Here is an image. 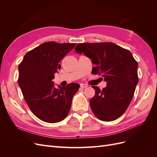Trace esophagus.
<instances>
[{
	"label": "esophagus",
	"instance_id": "1",
	"mask_svg": "<svg viewBox=\"0 0 157 157\" xmlns=\"http://www.w3.org/2000/svg\"><path fill=\"white\" fill-rule=\"evenodd\" d=\"M88 86V85L86 84H80V87L81 88H87Z\"/></svg>",
	"mask_w": 157,
	"mask_h": 157
}]
</instances>
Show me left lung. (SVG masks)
<instances>
[{"label":"left lung","mask_w":157,"mask_h":157,"mask_svg":"<svg viewBox=\"0 0 157 157\" xmlns=\"http://www.w3.org/2000/svg\"><path fill=\"white\" fill-rule=\"evenodd\" d=\"M96 65L93 74L101 75L107 86L95 89L90 105L98 119L113 121L120 117L129 106L138 82L137 61L130 51L112 42L79 43L75 48Z\"/></svg>","instance_id":"8db88e82"}]
</instances>
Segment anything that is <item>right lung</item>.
Masks as SVG:
<instances>
[{"label":"right lung","instance_id":"add662e5","mask_svg":"<svg viewBox=\"0 0 157 157\" xmlns=\"http://www.w3.org/2000/svg\"><path fill=\"white\" fill-rule=\"evenodd\" d=\"M75 43L46 42L28 52L18 66L17 82L25 101L41 121L56 123L67 116L73 97L80 85L70 83L56 88L52 80L61 69L60 61Z\"/></svg>","mask_w":157,"mask_h":157}]
</instances>
